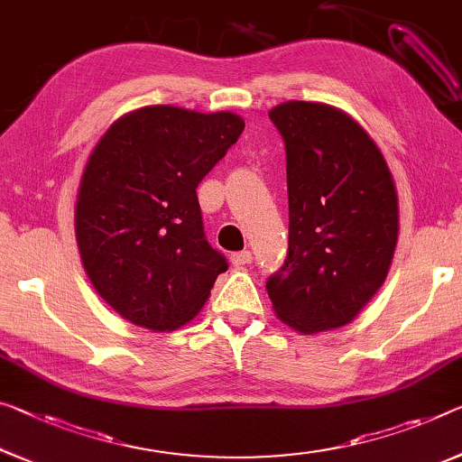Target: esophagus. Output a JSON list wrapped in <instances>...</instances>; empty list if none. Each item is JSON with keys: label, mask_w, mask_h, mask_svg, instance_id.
<instances>
[{"label": "esophagus", "mask_w": 462, "mask_h": 462, "mask_svg": "<svg viewBox=\"0 0 462 462\" xmlns=\"http://www.w3.org/2000/svg\"><path fill=\"white\" fill-rule=\"evenodd\" d=\"M252 262V252H247V250H244V252H236V254H231V264L233 266H247Z\"/></svg>", "instance_id": "obj_1"}]
</instances>
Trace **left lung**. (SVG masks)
I'll list each match as a JSON object with an SVG mask.
<instances>
[{
    "label": "left lung",
    "instance_id": "left-lung-1",
    "mask_svg": "<svg viewBox=\"0 0 462 462\" xmlns=\"http://www.w3.org/2000/svg\"><path fill=\"white\" fill-rule=\"evenodd\" d=\"M287 151L289 254L266 281L281 322L301 335L353 322L384 285L399 239V196L378 144L326 103L268 111Z\"/></svg>",
    "mask_w": 462,
    "mask_h": 462
}]
</instances>
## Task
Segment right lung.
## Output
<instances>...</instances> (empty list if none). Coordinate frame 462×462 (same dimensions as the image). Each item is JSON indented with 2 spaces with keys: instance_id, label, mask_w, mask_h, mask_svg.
I'll return each instance as SVG.
<instances>
[{
  "instance_id": "obj_1",
  "label": "right lung",
  "mask_w": 462,
  "mask_h": 462,
  "mask_svg": "<svg viewBox=\"0 0 462 462\" xmlns=\"http://www.w3.org/2000/svg\"><path fill=\"white\" fill-rule=\"evenodd\" d=\"M237 113L151 105L116 119L84 167L74 229L84 273L124 320L188 324L226 271L204 237L196 188L236 144Z\"/></svg>"
}]
</instances>
